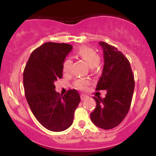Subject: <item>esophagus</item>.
<instances>
[{
    "label": "esophagus",
    "mask_w": 156,
    "mask_h": 156,
    "mask_svg": "<svg viewBox=\"0 0 156 156\" xmlns=\"http://www.w3.org/2000/svg\"><path fill=\"white\" fill-rule=\"evenodd\" d=\"M86 98H87V95H85L83 94H80V99H81V101H84V100H86Z\"/></svg>",
    "instance_id": "obj_1"
}]
</instances>
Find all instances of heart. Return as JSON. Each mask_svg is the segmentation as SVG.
Instances as JSON below:
<instances>
[{
    "instance_id": "heart-1",
    "label": "heart",
    "mask_w": 156,
    "mask_h": 156,
    "mask_svg": "<svg viewBox=\"0 0 156 156\" xmlns=\"http://www.w3.org/2000/svg\"><path fill=\"white\" fill-rule=\"evenodd\" d=\"M77 55L82 58L83 61H85L88 65L91 68H94L98 65L101 62V58H100L99 55L96 53L94 50L92 48L88 47H83L80 48L77 51ZM73 61L70 58H66L64 61L63 64H62V69L64 73L69 72L71 69V66H72ZM89 81L87 79H78L75 81V87L77 89H81L83 90L87 88V85H88Z\"/></svg>"
}]
</instances>
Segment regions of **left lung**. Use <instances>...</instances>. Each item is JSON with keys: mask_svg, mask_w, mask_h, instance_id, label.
Segmentation results:
<instances>
[{"mask_svg": "<svg viewBox=\"0 0 156 156\" xmlns=\"http://www.w3.org/2000/svg\"><path fill=\"white\" fill-rule=\"evenodd\" d=\"M103 48L104 66L96 91L106 90L105 98L93 97L96 102L91 120L102 129L115 128L125 119L132 101L135 82L128 58L117 48L104 42Z\"/></svg>", "mask_w": 156, "mask_h": 156, "instance_id": "obj_1", "label": "left lung"}]
</instances>
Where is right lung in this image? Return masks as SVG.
<instances>
[{"mask_svg":"<svg viewBox=\"0 0 156 156\" xmlns=\"http://www.w3.org/2000/svg\"><path fill=\"white\" fill-rule=\"evenodd\" d=\"M73 46L46 42L31 53L23 72L25 94L36 119L48 130L63 131L73 124L80 101L76 89L64 96L55 90L54 82L62 78V64Z\"/></svg>","mask_w":156,"mask_h":156,"instance_id":"1","label":"right lung"}]
</instances>
